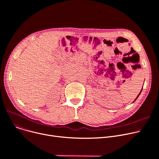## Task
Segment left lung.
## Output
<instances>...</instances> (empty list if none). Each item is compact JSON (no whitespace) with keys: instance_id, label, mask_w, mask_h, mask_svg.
Segmentation results:
<instances>
[{"instance_id":"1","label":"left lung","mask_w":159,"mask_h":159,"mask_svg":"<svg viewBox=\"0 0 159 159\" xmlns=\"http://www.w3.org/2000/svg\"><path fill=\"white\" fill-rule=\"evenodd\" d=\"M141 91H142V90H141V92H140V93H139V95H138V96H137V98H136V99H135V100H136V99H137V98H138V97H139V95H140V94H141Z\"/></svg>"}]
</instances>
